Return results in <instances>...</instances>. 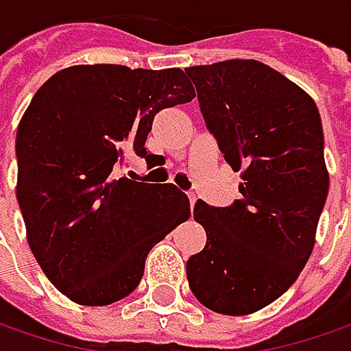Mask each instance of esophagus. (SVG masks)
<instances>
[{"instance_id":"esophagus-1","label":"esophagus","mask_w":351,"mask_h":351,"mask_svg":"<svg viewBox=\"0 0 351 351\" xmlns=\"http://www.w3.org/2000/svg\"><path fill=\"white\" fill-rule=\"evenodd\" d=\"M189 200H191V206H192V208H194V204H196V200H198V196H196L194 192H191V194H189Z\"/></svg>"}]
</instances>
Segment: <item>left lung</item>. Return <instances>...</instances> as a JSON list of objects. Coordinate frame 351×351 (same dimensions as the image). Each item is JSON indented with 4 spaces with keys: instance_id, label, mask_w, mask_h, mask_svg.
Returning a JSON list of instances; mask_svg holds the SVG:
<instances>
[{
    "instance_id": "8db88e82",
    "label": "left lung",
    "mask_w": 351,
    "mask_h": 351,
    "mask_svg": "<svg viewBox=\"0 0 351 351\" xmlns=\"http://www.w3.org/2000/svg\"><path fill=\"white\" fill-rule=\"evenodd\" d=\"M208 131L241 171V198L198 200L206 247L186 261L194 297L228 316L252 314L297 281L328 196L324 133L314 99L257 60L186 69Z\"/></svg>"
}]
</instances>
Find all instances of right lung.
I'll use <instances>...</instances> for the list:
<instances>
[{"instance_id": "right-lung-1", "label": "right lung", "mask_w": 351, "mask_h": 351, "mask_svg": "<svg viewBox=\"0 0 351 351\" xmlns=\"http://www.w3.org/2000/svg\"><path fill=\"white\" fill-rule=\"evenodd\" d=\"M194 98L180 69L80 64L51 76L17 130V202L29 247L70 300L106 306L137 289L145 259L178 223L189 196L175 184L117 176L165 108Z\"/></svg>"}]
</instances>
